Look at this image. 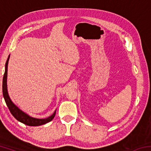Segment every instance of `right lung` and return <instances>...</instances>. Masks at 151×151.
Segmentation results:
<instances>
[{
    "mask_svg": "<svg viewBox=\"0 0 151 151\" xmlns=\"http://www.w3.org/2000/svg\"><path fill=\"white\" fill-rule=\"evenodd\" d=\"M10 55L9 56L8 59H7L6 64H5V71L3 76V79H2V93H3V96L4 99V101L6 102V104L8 108L9 109L10 112H11L15 119L17 121H20L22 123L24 124H27L28 126H40V125L44 124L47 123V122H50L54 119L55 116L56 111H55L54 113L52 114V115L48 117L47 119H35L32 118V117L30 116L27 114L26 113L22 112V111L18 108L13 104V103L11 101V99L9 96L8 91H7V85H6V79H7V68H8V63L9 60Z\"/></svg>",
    "mask_w": 151,
    "mask_h": 151,
    "instance_id": "right-lung-1",
    "label": "right lung"
}]
</instances>
